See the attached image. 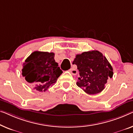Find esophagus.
I'll use <instances>...</instances> for the list:
<instances>
[{
  "label": "esophagus",
  "instance_id": "obj_1",
  "mask_svg": "<svg viewBox=\"0 0 133 133\" xmlns=\"http://www.w3.org/2000/svg\"><path fill=\"white\" fill-rule=\"evenodd\" d=\"M69 72L72 73L73 75H76L77 74V73H78V71L74 68H71L70 70H69Z\"/></svg>",
  "mask_w": 133,
  "mask_h": 133
}]
</instances>
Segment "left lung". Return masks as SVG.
Segmentation results:
<instances>
[{
    "instance_id": "8db88e82",
    "label": "left lung",
    "mask_w": 133,
    "mask_h": 133,
    "mask_svg": "<svg viewBox=\"0 0 133 133\" xmlns=\"http://www.w3.org/2000/svg\"><path fill=\"white\" fill-rule=\"evenodd\" d=\"M73 64L76 65L79 72L76 85L88 94L102 92L108 79L114 75L112 66L98 51L77 54Z\"/></svg>"
}]
</instances>
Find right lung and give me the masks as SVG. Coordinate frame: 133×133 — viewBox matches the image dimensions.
Segmentation results:
<instances>
[{"mask_svg":"<svg viewBox=\"0 0 133 133\" xmlns=\"http://www.w3.org/2000/svg\"><path fill=\"white\" fill-rule=\"evenodd\" d=\"M54 53L35 51L24 63L22 75L39 91H45L54 85L63 71L54 60Z\"/></svg>","mask_w":133,"mask_h":133,"instance_id":"add662e5","label":"right lung"}]
</instances>
